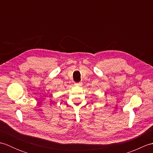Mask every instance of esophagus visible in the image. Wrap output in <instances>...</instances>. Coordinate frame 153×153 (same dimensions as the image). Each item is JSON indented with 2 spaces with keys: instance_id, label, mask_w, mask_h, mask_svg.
Wrapping results in <instances>:
<instances>
[{
  "instance_id": "obj_1",
  "label": "esophagus",
  "mask_w": 153,
  "mask_h": 153,
  "mask_svg": "<svg viewBox=\"0 0 153 153\" xmlns=\"http://www.w3.org/2000/svg\"><path fill=\"white\" fill-rule=\"evenodd\" d=\"M74 84H75V85H77V86H81V85H82V82H77V83H75Z\"/></svg>"
}]
</instances>
